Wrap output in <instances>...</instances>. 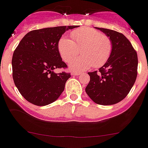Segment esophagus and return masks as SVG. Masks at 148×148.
Segmentation results:
<instances>
[{
	"label": "esophagus",
	"instance_id": "obj_1",
	"mask_svg": "<svg viewBox=\"0 0 148 148\" xmlns=\"http://www.w3.org/2000/svg\"><path fill=\"white\" fill-rule=\"evenodd\" d=\"M71 74H73V75H75V76H79V75H81V73L76 72V71H73V72H71Z\"/></svg>",
	"mask_w": 148,
	"mask_h": 148
}]
</instances>
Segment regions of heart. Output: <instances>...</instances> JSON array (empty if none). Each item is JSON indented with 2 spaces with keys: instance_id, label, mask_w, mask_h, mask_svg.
Here are the masks:
<instances>
[{
  "instance_id": "obj_1",
  "label": "heart",
  "mask_w": 148,
  "mask_h": 148,
  "mask_svg": "<svg viewBox=\"0 0 148 148\" xmlns=\"http://www.w3.org/2000/svg\"><path fill=\"white\" fill-rule=\"evenodd\" d=\"M73 40L62 36L58 42V50L64 61L69 62L82 50L81 57L69 63L72 70L83 71L104 65L112 52L113 45L110 38L100 31L90 27H81L71 32Z\"/></svg>"
}]
</instances>
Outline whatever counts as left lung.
Returning a JSON list of instances; mask_svg holds the SVG:
<instances>
[{
    "label": "left lung",
    "instance_id": "8db88e82",
    "mask_svg": "<svg viewBox=\"0 0 148 148\" xmlns=\"http://www.w3.org/2000/svg\"><path fill=\"white\" fill-rule=\"evenodd\" d=\"M100 29L112 42L113 49L107 62L90 77L85 91L99 105H114L127 97L137 76L138 58L131 42L121 33L105 28Z\"/></svg>",
    "mask_w": 148,
    "mask_h": 148
}]
</instances>
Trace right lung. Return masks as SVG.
<instances>
[{
    "label": "right lung",
    "mask_w": 148,
    "mask_h": 148,
    "mask_svg": "<svg viewBox=\"0 0 148 148\" xmlns=\"http://www.w3.org/2000/svg\"><path fill=\"white\" fill-rule=\"evenodd\" d=\"M77 26L48 27L30 31L21 39L12 57L13 79L21 95L38 106L59 97L70 73L56 74L55 69L67 68L58 50L66 31Z\"/></svg>",
    "instance_id": "1"
}]
</instances>
